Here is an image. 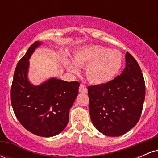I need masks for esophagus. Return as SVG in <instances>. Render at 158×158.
Returning <instances> with one entry per match:
<instances>
[{
    "label": "esophagus",
    "mask_w": 158,
    "mask_h": 158,
    "mask_svg": "<svg viewBox=\"0 0 158 158\" xmlns=\"http://www.w3.org/2000/svg\"><path fill=\"white\" fill-rule=\"evenodd\" d=\"M79 90L80 93H82V94H86L87 92H88V89H87L86 86L83 84L80 85V86H79Z\"/></svg>",
    "instance_id": "1"
}]
</instances>
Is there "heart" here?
Segmentation results:
<instances>
[{
    "label": "heart",
    "instance_id": "obj_1",
    "mask_svg": "<svg viewBox=\"0 0 158 158\" xmlns=\"http://www.w3.org/2000/svg\"><path fill=\"white\" fill-rule=\"evenodd\" d=\"M123 55L117 50L93 45L84 48L74 55V63L68 61L70 71L77 73L79 67H86L85 75L90 83L104 85L112 81L123 66Z\"/></svg>",
    "mask_w": 158,
    "mask_h": 158
}]
</instances>
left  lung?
<instances>
[{"label":"left lung","instance_id":"8db88e82","mask_svg":"<svg viewBox=\"0 0 158 158\" xmlns=\"http://www.w3.org/2000/svg\"><path fill=\"white\" fill-rule=\"evenodd\" d=\"M126 68L110 82L88 87L90 119L104 135L117 137L136 126L143 108L146 85L139 65L129 52Z\"/></svg>","mask_w":158,"mask_h":158}]
</instances>
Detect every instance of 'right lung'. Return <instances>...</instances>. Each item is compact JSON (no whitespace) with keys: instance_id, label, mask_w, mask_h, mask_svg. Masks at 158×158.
<instances>
[{"instance_id":"obj_1","label":"right lung","mask_w":158,"mask_h":158,"mask_svg":"<svg viewBox=\"0 0 158 158\" xmlns=\"http://www.w3.org/2000/svg\"><path fill=\"white\" fill-rule=\"evenodd\" d=\"M40 44L34 42L18 62L11 87V103L16 118L27 130L49 137L59 135L68 125L69 110L80 83L53 78L39 86L30 84L27 79L29 59Z\"/></svg>"}]
</instances>
